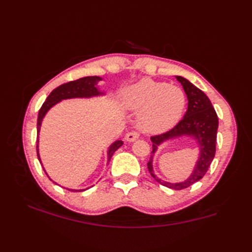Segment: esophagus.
Masks as SVG:
<instances>
[{
  "mask_svg": "<svg viewBox=\"0 0 252 252\" xmlns=\"http://www.w3.org/2000/svg\"><path fill=\"white\" fill-rule=\"evenodd\" d=\"M138 137H140V135H138V133L132 131V132L127 133V134L126 135V142H134V141L137 140Z\"/></svg>",
  "mask_w": 252,
  "mask_h": 252,
  "instance_id": "34e87169",
  "label": "esophagus"
}]
</instances>
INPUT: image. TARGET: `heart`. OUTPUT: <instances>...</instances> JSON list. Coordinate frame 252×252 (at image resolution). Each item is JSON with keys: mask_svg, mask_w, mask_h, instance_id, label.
I'll use <instances>...</instances> for the list:
<instances>
[{"mask_svg": "<svg viewBox=\"0 0 252 252\" xmlns=\"http://www.w3.org/2000/svg\"><path fill=\"white\" fill-rule=\"evenodd\" d=\"M121 100L129 109L138 111L137 126L151 134L172 129L180 122L186 108L183 90L147 78L123 90Z\"/></svg>", "mask_w": 252, "mask_h": 252, "instance_id": "1", "label": "heart"}]
</instances>
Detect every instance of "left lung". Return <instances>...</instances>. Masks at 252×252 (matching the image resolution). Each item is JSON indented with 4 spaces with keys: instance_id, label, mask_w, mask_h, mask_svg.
Instances as JSON below:
<instances>
[{
    "instance_id": "obj_1",
    "label": "left lung",
    "mask_w": 252,
    "mask_h": 252,
    "mask_svg": "<svg viewBox=\"0 0 252 252\" xmlns=\"http://www.w3.org/2000/svg\"><path fill=\"white\" fill-rule=\"evenodd\" d=\"M175 78L182 84L187 96V100H189L187 110L183 119L173 129L163 133V134L151 137L153 142V152L147 167L152 176L158 183L165 187H169L171 189L180 190L187 189L189 186L196 183L197 181L202 179L208 171V168L210 167L216 155L219 119L210 99L208 98V96L201 90L195 87L194 84L183 77L175 76ZM183 136L192 138L197 143L198 151L200 152L192 173L184 181L176 182L175 184L157 178L153 173L152 161L158 147L165 141L173 140Z\"/></svg>"
}]
</instances>
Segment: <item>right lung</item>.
<instances>
[{"label": "right lung", "instance_id": "obj_1", "mask_svg": "<svg viewBox=\"0 0 252 252\" xmlns=\"http://www.w3.org/2000/svg\"><path fill=\"white\" fill-rule=\"evenodd\" d=\"M101 80H103V78L97 77V76H90V77L80 78V79L76 80V81H70L68 83L60 85V87L56 88L55 90H53L51 94L47 96V98L44 101V104L41 107L39 115H37V125H36V131H37L36 154H37V158H39L41 164H42V161H41V157L39 154V134H40L42 121H43L45 115L49 112V110L52 108V107H54L56 104H58L62 100L71 99V98H92V97H98V96H105L106 93L101 92L98 88V82L101 81ZM122 145H123V142L121 141V138L120 140L115 141L114 143H111V145L108 147V151H107V161L109 162V160L111 159L112 155H114V153L117 151V149L121 147ZM42 167H43V164H42ZM43 170L46 173V175L49 176L44 167H43ZM50 180L53 181L51 178H50ZM54 183L57 184L56 182H54ZM92 186H90V187H92ZM90 187H87V189H67V187H63V189H67L68 190H71V191H83V190L89 189Z\"/></svg>", "mask_w": 252, "mask_h": 252}]
</instances>
